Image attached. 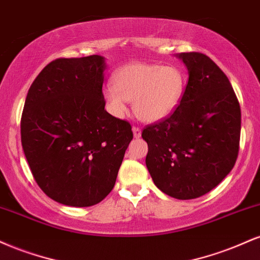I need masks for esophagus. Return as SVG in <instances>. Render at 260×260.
<instances>
[{"instance_id":"34e87169","label":"esophagus","mask_w":260,"mask_h":260,"mask_svg":"<svg viewBox=\"0 0 260 260\" xmlns=\"http://www.w3.org/2000/svg\"><path fill=\"white\" fill-rule=\"evenodd\" d=\"M133 133H134V136H135L136 139H139V137L141 136V129H140L139 126H134L133 127Z\"/></svg>"}]
</instances>
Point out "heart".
<instances>
[{"mask_svg":"<svg viewBox=\"0 0 260 260\" xmlns=\"http://www.w3.org/2000/svg\"><path fill=\"white\" fill-rule=\"evenodd\" d=\"M112 81L113 86L105 90V99L113 114L124 115L126 101H133L135 114L149 123L169 117L185 90L184 73L173 64L130 63L119 68Z\"/></svg>","mask_w":260,"mask_h":260,"instance_id":"b5f03b06","label":"heart"}]
</instances>
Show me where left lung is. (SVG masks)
<instances>
[{"instance_id": "8db88e82", "label": "left lung", "mask_w": 260, "mask_h": 260, "mask_svg": "<svg viewBox=\"0 0 260 260\" xmlns=\"http://www.w3.org/2000/svg\"><path fill=\"white\" fill-rule=\"evenodd\" d=\"M185 92L169 117L142 131L146 166L168 196L193 200L231 172L240 148L241 108L228 76L206 54L184 52Z\"/></svg>"}]
</instances>
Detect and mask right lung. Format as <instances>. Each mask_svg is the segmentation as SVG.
I'll list each match as a JSON object with an SVG mask.
<instances>
[{"label": "right lung", "instance_id": "add662e5", "mask_svg": "<svg viewBox=\"0 0 260 260\" xmlns=\"http://www.w3.org/2000/svg\"><path fill=\"white\" fill-rule=\"evenodd\" d=\"M105 58H58L27 91L21 146L36 184L48 197L90 207L113 190L133 130L105 109Z\"/></svg>", "mask_w": 260, "mask_h": 260}]
</instances>
